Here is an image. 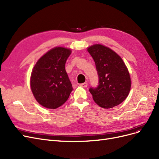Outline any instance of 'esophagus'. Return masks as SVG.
I'll list each match as a JSON object with an SVG mask.
<instances>
[{"instance_id":"obj_1","label":"esophagus","mask_w":159,"mask_h":159,"mask_svg":"<svg viewBox=\"0 0 159 159\" xmlns=\"http://www.w3.org/2000/svg\"><path fill=\"white\" fill-rule=\"evenodd\" d=\"M80 85L81 86V87H82V88H87V87H88V83H87V82H85V83H83V84H80Z\"/></svg>"}]
</instances>
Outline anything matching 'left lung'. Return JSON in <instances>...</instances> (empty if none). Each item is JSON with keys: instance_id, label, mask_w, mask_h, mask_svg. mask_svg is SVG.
Instances as JSON below:
<instances>
[{"instance_id": "8db88e82", "label": "left lung", "mask_w": 159, "mask_h": 159, "mask_svg": "<svg viewBox=\"0 0 159 159\" xmlns=\"http://www.w3.org/2000/svg\"><path fill=\"white\" fill-rule=\"evenodd\" d=\"M95 61L99 75L97 88H90L95 103L110 109L127 98L131 87V80L125 62L116 52L102 44H93L87 48Z\"/></svg>"}]
</instances>
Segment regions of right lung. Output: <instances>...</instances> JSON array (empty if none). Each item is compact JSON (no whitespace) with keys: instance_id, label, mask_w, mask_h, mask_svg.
I'll return each mask as SVG.
<instances>
[{"instance_id":"right-lung-1","label":"right lung","mask_w":159,"mask_h":159,"mask_svg":"<svg viewBox=\"0 0 159 159\" xmlns=\"http://www.w3.org/2000/svg\"><path fill=\"white\" fill-rule=\"evenodd\" d=\"M71 50L57 46L48 51L37 61L30 76L34 97L42 106L54 109L61 106L73 90L65 69Z\"/></svg>"}]
</instances>
